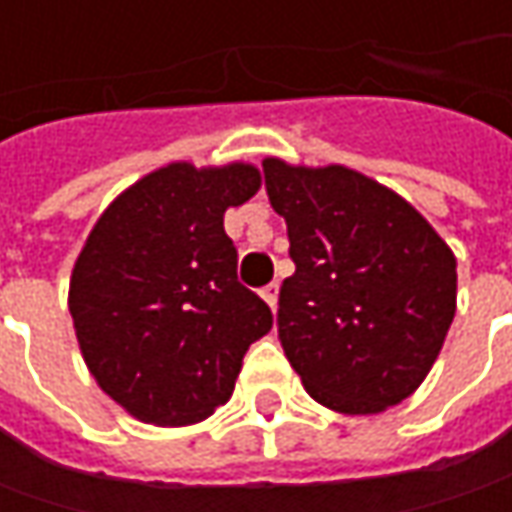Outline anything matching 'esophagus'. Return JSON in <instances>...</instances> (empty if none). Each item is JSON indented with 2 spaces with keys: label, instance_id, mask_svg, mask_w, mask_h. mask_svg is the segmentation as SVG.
<instances>
[{
  "label": "esophagus",
  "instance_id": "esophagus-1",
  "mask_svg": "<svg viewBox=\"0 0 512 512\" xmlns=\"http://www.w3.org/2000/svg\"><path fill=\"white\" fill-rule=\"evenodd\" d=\"M262 299H265L267 305H270V310L276 313V302H279V285H276V282H270V285L262 287Z\"/></svg>",
  "mask_w": 512,
  "mask_h": 512
}]
</instances>
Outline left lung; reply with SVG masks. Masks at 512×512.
I'll use <instances>...</instances> for the list:
<instances>
[{"mask_svg": "<svg viewBox=\"0 0 512 512\" xmlns=\"http://www.w3.org/2000/svg\"><path fill=\"white\" fill-rule=\"evenodd\" d=\"M296 273L279 290V342L307 393L367 416L407 399L456 313V259L393 190L356 170L265 159Z\"/></svg>", "mask_w": 512, "mask_h": 512, "instance_id": "1", "label": "left lung"}]
</instances>
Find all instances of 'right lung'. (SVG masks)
<instances>
[{"mask_svg":"<svg viewBox=\"0 0 512 512\" xmlns=\"http://www.w3.org/2000/svg\"><path fill=\"white\" fill-rule=\"evenodd\" d=\"M259 190L250 165H168L125 190L90 230L70 316L93 379L148 424L207 419L233 393L270 307L236 279L227 207Z\"/></svg>","mask_w":512,"mask_h":512,"instance_id":"add662e5","label":"right lung"}]
</instances>
